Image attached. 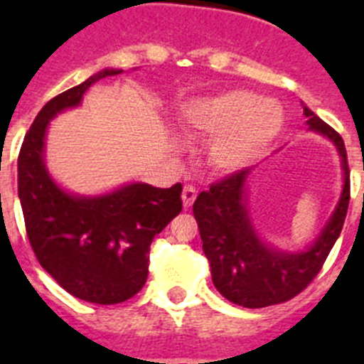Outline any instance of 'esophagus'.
Segmentation results:
<instances>
[{
  "instance_id": "34e87169",
  "label": "esophagus",
  "mask_w": 364,
  "mask_h": 364,
  "mask_svg": "<svg viewBox=\"0 0 364 364\" xmlns=\"http://www.w3.org/2000/svg\"><path fill=\"white\" fill-rule=\"evenodd\" d=\"M195 198H197V189L193 188V186H184V189H182V202H184V208H191Z\"/></svg>"
}]
</instances>
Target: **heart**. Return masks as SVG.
Here are the masks:
<instances>
[{
  "instance_id": "heart-1",
  "label": "heart",
  "mask_w": 364,
  "mask_h": 364,
  "mask_svg": "<svg viewBox=\"0 0 364 364\" xmlns=\"http://www.w3.org/2000/svg\"><path fill=\"white\" fill-rule=\"evenodd\" d=\"M284 124V112L275 100H260L250 91H226L189 102L182 125L191 133L215 136L210 160L218 171L233 173L264 153Z\"/></svg>"
}]
</instances>
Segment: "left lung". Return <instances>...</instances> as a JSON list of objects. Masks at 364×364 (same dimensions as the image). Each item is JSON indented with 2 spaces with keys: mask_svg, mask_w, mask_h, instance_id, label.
<instances>
[{
  "mask_svg": "<svg viewBox=\"0 0 364 364\" xmlns=\"http://www.w3.org/2000/svg\"><path fill=\"white\" fill-rule=\"evenodd\" d=\"M310 131L336 146L343 167V191L336 210L319 235L301 252L272 246L257 231L247 202V180L253 167L226 176L202 191L193 204L202 250L210 260L213 284L222 297L244 308H264L301 294L323 268L339 239L350 202V171L343 138L302 104Z\"/></svg>",
  "mask_w": 364,
  "mask_h": 364,
  "instance_id": "obj_1",
  "label": "left lung"
}]
</instances>
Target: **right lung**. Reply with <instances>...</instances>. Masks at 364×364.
<instances>
[{
	"label": "right lung",
	"instance_id": "right-lung-1",
	"mask_svg": "<svg viewBox=\"0 0 364 364\" xmlns=\"http://www.w3.org/2000/svg\"><path fill=\"white\" fill-rule=\"evenodd\" d=\"M120 73L102 69L47 102L18 156V197L36 259L63 290L95 304H118L142 290L154 235L182 211L180 184L162 189L131 182L91 197L65 191L47 169L50 120L78 107L96 82Z\"/></svg>",
	"mask_w": 364,
	"mask_h": 364
}]
</instances>
